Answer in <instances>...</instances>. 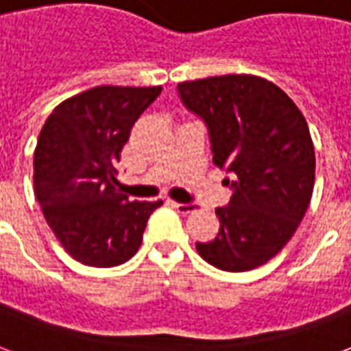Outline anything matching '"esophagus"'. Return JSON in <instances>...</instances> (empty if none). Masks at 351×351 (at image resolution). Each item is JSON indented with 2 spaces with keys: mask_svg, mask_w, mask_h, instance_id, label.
<instances>
[{
  "mask_svg": "<svg viewBox=\"0 0 351 351\" xmlns=\"http://www.w3.org/2000/svg\"><path fill=\"white\" fill-rule=\"evenodd\" d=\"M173 206H175L176 210L180 211L182 215H187V213H193V211L197 210V204H193V202H187V204H180V202H173Z\"/></svg>",
  "mask_w": 351,
  "mask_h": 351,
  "instance_id": "34e87169",
  "label": "esophagus"
}]
</instances>
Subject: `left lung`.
<instances>
[{"label": "left lung", "instance_id": "8db88e82", "mask_svg": "<svg viewBox=\"0 0 351 351\" xmlns=\"http://www.w3.org/2000/svg\"><path fill=\"white\" fill-rule=\"evenodd\" d=\"M187 110L208 127L213 164L234 176L228 206L217 208L215 239L197 252L228 272L252 271L282 250L298 228L315 184L307 123L283 90L254 75L180 82Z\"/></svg>", "mask_w": 351, "mask_h": 351}]
</instances>
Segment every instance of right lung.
Here are the masks:
<instances>
[{
    "label": "right lung",
    "mask_w": 351,
    "mask_h": 351,
    "mask_svg": "<svg viewBox=\"0 0 351 351\" xmlns=\"http://www.w3.org/2000/svg\"><path fill=\"white\" fill-rule=\"evenodd\" d=\"M162 86H97L51 112L34 151V193L66 252L90 267L132 258L158 202L117 189L116 164L136 119Z\"/></svg>",
    "instance_id": "1"
}]
</instances>
